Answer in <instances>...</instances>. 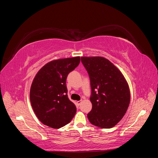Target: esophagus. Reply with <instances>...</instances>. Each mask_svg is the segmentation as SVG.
<instances>
[{"mask_svg": "<svg viewBox=\"0 0 158 158\" xmlns=\"http://www.w3.org/2000/svg\"><path fill=\"white\" fill-rule=\"evenodd\" d=\"M82 100H80V101L76 102V103H77L78 106H80V105L81 104V103H82Z\"/></svg>", "mask_w": 158, "mask_h": 158, "instance_id": "esophagus-1", "label": "esophagus"}]
</instances>
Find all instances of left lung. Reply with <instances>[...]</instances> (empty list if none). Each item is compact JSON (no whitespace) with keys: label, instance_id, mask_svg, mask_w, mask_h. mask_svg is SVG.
<instances>
[{"label":"left lung","instance_id":"8db88e82","mask_svg":"<svg viewBox=\"0 0 158 158\" xmlns=\"http://www.w3.org/2000/svg\"><path fill=\"white\" fill-rule=\"evenodd\" d=\"M88 71L92 95V109L88 118L92 125L111 128L126 113L131 101L128 84L121 72L102 56H82Z\"/></svg>","mask_w":158,"mask_h":158}]
</instances>
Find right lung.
<instances>
[{
  "instance_id": "obj_1",
  "label": "right lung",
  "mask_w": 158,
  "mask_h": 158,
  "mask_svg": "<svg viewBox=\"0 0 158 158\" xmlns=\"http://www.w3.org/2000/svg\"><path fill=\"white\" fill-rule=\"evenodd\" d=\"M80 61V56L50 61L33 78L30 102L37 117L44 125L59 128L67 125L75 115L76 107L68 98L66 80Z\"/></svg>"
}]
</instances>
